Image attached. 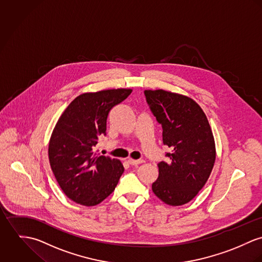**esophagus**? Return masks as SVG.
<instances>
[{
  "label": "esophagus",
  "instance_id": "esophagus-1",
  "mask_svg": "<svg viewBox=\"0 0 262 262\" xmlns=\"http://www.w3.org/2000/svg\"><path fill=\"white\" fill-rule=\"evenodd\" d=\"M127 163L132 166H138L140 164L144 163V160H134V159H127Z\"/></svg>",
  "mask_w": 262,
  "mask_h": 262
}]
</instances>
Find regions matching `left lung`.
I'll return each mask as SVG.
<instances>
[{
	"instance_id": "left-lung-1",
	"label": "left lung",
	"mask_w": 262,
	"mask_h": 262,
	"mask_svg": "<svg viewBox=\"0 0 262 262\" xmlns=\"http://www.w3.org/2000/svg\"><path fill=\"white\" fill-rule=\"evenodd\" d=\"M146 102L163 127V143L171 148L169 162L158 164L152 183L164 203L181 206L199 193L212 172L216 148L203 110L192 98L163 89L145 90Z\"/></svg>"
}]
</instances>
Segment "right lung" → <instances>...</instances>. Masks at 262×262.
I'll return each instance as SVG.
<instances>
[{
	"label": "right lung",
	"mask_w": 262,
	"mask_h": 262,
	"mask_svg": "<svg viewBox=\"0 0 262 262\" xmlns=\"http://www.w3.org/2000/svg\"><path fill=\"white\" fill-rule=\"evenodd\" d=\"M132 89L86 92L66 107L52 132L48 156L64 194L75 203L95 206L116 189L124 168L121 162L94 151L98 137L106 133L111 110Z\"/></svg>",
	"instance_id": "1"
}]
</instances>
